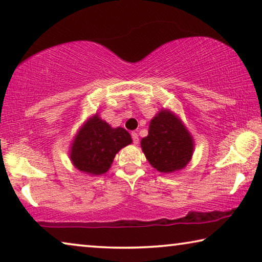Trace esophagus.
<instances>
[{
  "instance_id": "esophagus-1",
  "label": "esophagus",
  "mask_w": 262,
  "mask_h": 262,
  "mask_svg": "<svg viewBox=\"0 0 262 262\" xmlns=\"http://www.w3.org/2000/svg\"><path fill=\"white\" fill-rule=\"evenodd\" d=\"M131 136H132V139H134V144H138L139 143V138H138V134H137V132H132L131 134Z\"/></svg>"
}]
</instances>
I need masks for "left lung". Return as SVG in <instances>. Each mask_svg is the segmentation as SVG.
Wrapping results in <instances>:
<instances>
[{"instance_id": "1", "label": "left lung", "mask_w": 262, "mask_h": 262, "mask_svg": "<svg viewBox=\"0 0 262 262\" xmlns=\"http://www.w3.org/2000/svg\"><path fill=\"white\" fill-rule=\"evenodd\" d=\"M194 146V138L181 118L165 108L151 119L148 135L140 141L147 161L164 174L183 169L191 160Z\"/></svg>"}]
</instances>
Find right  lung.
Returning <instances> with one entry per match:
<instances>
[{"label":"right lung","instance_id":"add662e5","mask_svg":"<svg viewBox=\"0 0 262 262\" xmlns=\"http://www.w3.org/2000/svg\"><path fill=\"white\" fill-rule=\"evenodd\" d=\"M131 143L132 138L125 128L111 127L96 113L75 134L70 147V159L81 173L97 177L106 173L116 154Z\"/></svg>","mask_w":262,"mask_h":262}]
</instances>
